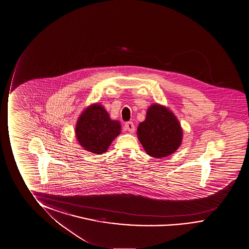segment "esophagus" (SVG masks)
I'll use <instances>...</instances> for the list:
<instances>
[{"label": "esophagus", "instance_id": "esophagus-1", "mask_svg": "<svg viewBox=\"0 0 249 249\" xmlns=\"http://www.w3.org/2000/svg\"><path fill=\"white\" fill-rule=\"evenodd\" d=\"M125 130H128L130 133H133L135 131V125L132 122H127L125 124Z\"/></svg>", "mask_w": 249, "mask_h": 249}]
</instances>
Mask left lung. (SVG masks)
Returning <instances> with one entry per match:
<instances>
[{"label": "left lung", "instance_id": "8db88e82", "mask_svg": "<svg viewBox=\"0 0 249 249\" xmlns=\"http://www.w3.org/2000/svg\"><path fill=\"white\" fill-rule=\"evenodd\" d=\"M138 138L145 152L154 158L167 157L181 145L183 130L175 113L163 105L152 104L139 124Z\"/></svg>", "mask_w": 249, "mask_h": 249}]
</instances>
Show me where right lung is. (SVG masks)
Masks as SVG:
<instances>
[{
	"mask_svg": "<svg viewBox=\"0 0 249 249\" xmlns=\"http://www.w3.org/2000/svg\"><path fill=\"white\" fill-rule=\"evenodd\" d=\"M75 137L83 149L95 155L107 151L119 134L121 124L111 119L102 105L94 103L85 108L75 124Z\"/></svg>",
	"mask_w": 249,
	"mask_h": 249,
	"instance_id": "add662e5",
	"label": "right lung"
}]
</instances>
